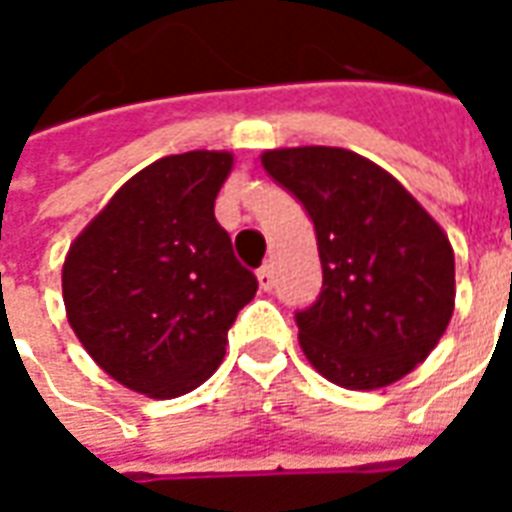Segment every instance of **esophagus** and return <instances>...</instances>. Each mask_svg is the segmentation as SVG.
I'll return each instance as SVG.
<instances>
[{
  "mask_svg": "<svg viewBox=\"0 0 512 512\" xmlns=\"http://www.w3.org/2000/svg\"><path fill=\"white\" fill-rule=\"evenodd\" d=\"M257 282H260V288L263 290L274 288V268H271V263H266L263 268H257Z\"/></svg>",
  "mask_w": 512,
  "mask_h": 512,
  "instance_id": "34e87169",
  "label": "esophagus"
}]
</instances>
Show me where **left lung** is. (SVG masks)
Instances as JSON below:
<instances>
[{"label":"left lung","instance_id":"obj_1","mask_svg":"<svg viewBox=\"0 0 512 512\" xmlns=\"http://www.w3.org/2000/svg\"><path fill=\"white\" fill-rule=\"evenodd\" d=\"M260 161L315 224L323 290L296 312L310 365L345 389L408 376L455 310L447 233L400 180L354 150L279 147Z\"/></svg>","mask_w":512,"mask_h":512}]
</instances>
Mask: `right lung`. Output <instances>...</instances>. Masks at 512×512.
I'll return each instance as SVG.
<instances>
[{
  "label": "right lung",
  "mask_w": 512,
  "mask_h": 512,
  "mask_svg": "<svg viewBox=\"0 0 512 512\" xmlns=\"http://www.w3.org/2000/svg\"><path fill=\"white\" fill-rule=\"evenodd\" d=\"M230 169L227 150L158 158L117 189L65 255L73 334L139 395L167 400L208 381L235 315L255 299V274L213 216Z\"/></svg>",
  "instance_id": "right-lung-1"
}]
</instances>
